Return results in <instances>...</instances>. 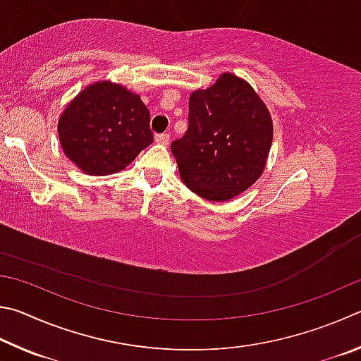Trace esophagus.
Here are the masks:
<instances>
[{
	"instance_id": "obj_1",
	"label": "esophagus",
	"mask_w": 361,
	"mask_h": 361,
	"mask_svg": "<svg viewBox=\"0 0 361 361\" xmlns=\"http://www.w3.org/2000/svg\"><path fill=\"white\" fill-rule=\"evenodd\" d=\"M155 142L161 144V145H168L169 135L168 133H160V135H155Z\"/></svg>"
}]
</instances>
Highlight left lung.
<instances>
[{
	"mask_svg": "<svg viewBox=\"0 0 361 361\" xmlns=\"http://www.w3.org/2000/svg\"><path fill=\"white\" fill-rule=\"evenodd\" d=\"M273 142L271 116L247 82L225 73L188 99V128L171 144L185 185L226 201L262 176Z\"/></svg>",
	"mask_w": 361,
	"mask_h": 361,
	"instance_id": "left-lung-1",
	"label": "left lung"
}]
</instances>
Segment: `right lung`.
Masks as SVG:
<instances>
[{
	"mask_svg": "<svg viewBox=\"0 0 361 361\" xmlns=\"http://www.w3.org/2000/svg\"><path fill=\"white\" fill-rule=\"evenodd\" d=\"M59 136L69 160L92 176L126 168L154 141L150 112L139 94L111 82L87 87L69 103Z\"/></svg>",
	"mask_w": 361,
	"mask_h": 361,
	"instance_id": "add662e5",
	"label": "right lung"
}]
</instances>
